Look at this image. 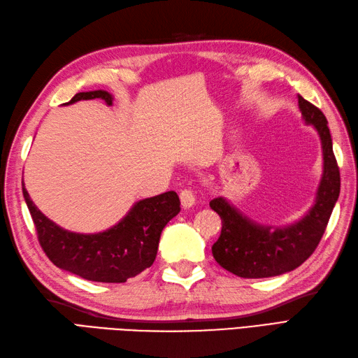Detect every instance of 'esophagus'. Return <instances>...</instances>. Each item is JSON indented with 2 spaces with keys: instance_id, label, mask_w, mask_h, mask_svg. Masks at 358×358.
I'll list each match as a JSON object with an SVG mask.
<instances>
[{
  "instance_id": "esophagus-1",
  "label": "esophagus",
  "mask_w": 358,
  "mask_h": 358,
  "mask_svg": "<svg viewBox=\"0 0 358 358\" xmlns=\"http://www.w3.org/2000/svg\"><path fill=\"white\" fill-rule=\"evenodd\" d=\"M180 203L185 209L191 208L196 203V196L191 189H182L180 191Z\"/></svg>"
}]
</instances>
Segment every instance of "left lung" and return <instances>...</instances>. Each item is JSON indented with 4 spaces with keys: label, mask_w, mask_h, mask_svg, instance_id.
<instances>
[{
    "label": "left lung",
    "mask_w": 358,
    "mask_h": 358,
    "mask_svg": "<svg viewBox=\"0 0 358 358\" xmlns=\"http://www.w3.org/2000/svg\"><path fill=\"white\" fill-rule=\"evenodd\" d=\"M298 103L305 123L317 130L324 155V174L310 211L299 222L275 228L248 219L223 197L209 202L222 219L213 255L223 268L240 278H268L299 267L316 250L340 194V171L328 121L319 108L301 95Z\"/></svg>",
    "instance_id": "obj_1"
}]
</instances>
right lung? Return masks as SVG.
Segmentation results:
<instances>
[{"label":"right lung","mask_w":358,"mask_h":358,"mask_svg":"<svg viewBox=\"0 0 358 358\" xmlns=\"http://www.w3.org/2000/svg\"><path fill=\"white\" fill-rule=\"evenodd\" d=\"M100 99L112 104L106 91L78 92L65 104ZM22 194L36 226L39 245L51 263L95 282H126L150 267L158 254L161 232L180 211L174 191L143 199L110 229L99 234H77L60 228L33 203L22 182Z\"/></svg>","instance_id":"obj_1"}]
</instances>
